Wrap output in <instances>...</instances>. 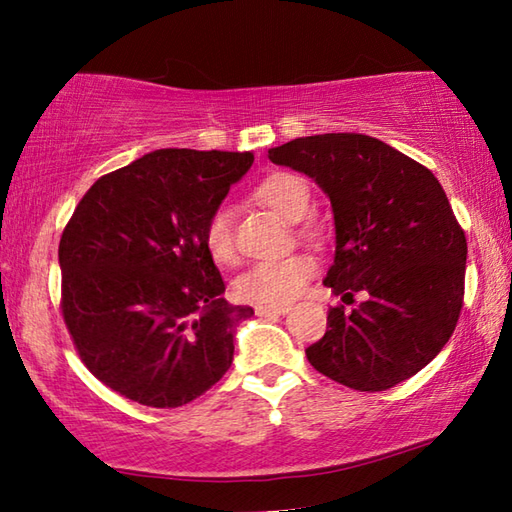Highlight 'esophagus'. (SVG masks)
Masks as SVG:
<instances>
[{
	"mask_svg": "<svg viewBox=\"0 0 512 512\" xmlns=\"http://www.w3.org/2000/svg\"><path fill=\"white\" fill-rule=\"evenodd\" d=\"M255 314H257V316H284V314H289V307H287V305H280V307H273V305H257V307H255Z\"/></svg>",
	"mask_w": 512,
	"mask_h": 512,
	"instance_id": "34e87169",
	"label": "esophagus"
}]
</instances>
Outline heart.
I'll return each mask as SVG.
<instances>
[{
    "label": "heart",
    "instance_id": "1",
    "mask_svg": "<svg viewBox=\"0 0 512 512\" xmlns=\"http://www.w3.org/2000/svg\"><path fill=\"white\" fill-rule=\"evenodd\" d=\"M255 198L287 221H300L311 203L309 183L298 173L275 171L255 187ZM203 241L216 264H232L237 259L235 221L228 205L214 207L203 228ZM316 262L309 255L293 253L280 259H266L250 266L239 277L237 296L259 305H284L298 298L314 277Z\"/></svg>",
    "mask_w": 512,
    "mask_h": 512
}]
</instances>
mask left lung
Returning <instances> with one entry per match:
<instances>
[{"label":"left lung","instance_id":"obj_1","mask_svg":"<svg viewBox=\"0 0 512 512\" xmlns=\"http://www.w3.org/2000/svg\"><path fill=\"white\" fill-rule=\"evenodd\" d=\"M268 158L314 178L334 212L325 287L366 300L327 314L305 350L311 366L354 391H386L445 348L463 307L467 241L438 178L386 142L359 133L298 137Z\"/></svg>","mask_w":512,"mask_h":512}]
</instances>
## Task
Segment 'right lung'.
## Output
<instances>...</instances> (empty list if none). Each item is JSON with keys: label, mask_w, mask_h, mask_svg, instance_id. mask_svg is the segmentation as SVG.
Segmentation results:
<instances>
[{"label": "right lung", "mask_w": 512, "mask_h": 512, "mask_svg": "<svg viewBox=\"0 0 512 512\" xmlns=\"http://www.w3.org/2000/svg\"><path fill=\"white\" fill-rule=\"evenodd\" d=\"M255 155L160 149L101 176L58 246L65 325L81 361L112 391L176 409L232 363L235 327L203 241L205 221Z\"/></svg>", "instance_id": "1"}]
</instances>
